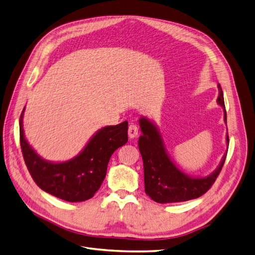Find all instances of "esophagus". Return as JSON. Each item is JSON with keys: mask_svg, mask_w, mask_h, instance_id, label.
Listing matches in <instances>:
<instances>
[{"mask_svg": "<svg viewBox=\"0 0 255 255\" xmlns=\"http://www.w3.org/2000/svg\"><path fill=\"white\" fill-rule=\"evenodd\" d=\"M138 132H139V129H138V126L135 125V124L131 123L128 127V135L130 139H133L135 138L136 135H138Z\"/></svg>", "mask_w": 255, "mask_h": 255, "instance_id": "esophagus-1", "label": "esophagus"}]
</instances>
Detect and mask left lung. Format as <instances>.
I'll return each instance as SVG.
<instances>
[{"mask_svg":"<svg viewBox=\"0 0 255 255\" xmlns=\"http://www.w3.org/2000/svg\"><path fill=\"white\" fill-rule=\"evenodd\" d=\"M218 103L223 108L224 122L226 123V111L223 91L220 85ZM142 135L139 138V149L144 168L145 193L154 201L159 204L186 201L200 197L212 186L224 165V154L218 168L207 177L194 178L187 175L171 160L165 147L164 141L157 126L146 117L139 120ZM228 147V133L226 134Z\"/></svg>","mask_w":255,"mask_h":255,"instance_id":"left-lung-1","label":"left lung"}]
</instances>
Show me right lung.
Returning <instances> with one entry per match:
<instances>
[{"mask_svg": "<svg viewBox=\"0 0 255 255\" xmlns=\"http://www.w3.org/2000/svg\"><path fill=\"white\" fill-rule=\"evenodd\" d=\"M19 120L23 159L36 185L55 197L69 202L85 201L99 190L107 175L111 156L128 141V122L98 130L82 152L67 161L42 158L24 138L22 117Z\"/></svg>", "mask_w": 255, "mask_h": 255, "instance_id": "right-lung-1", "label": "right lung"}]
</instances>
